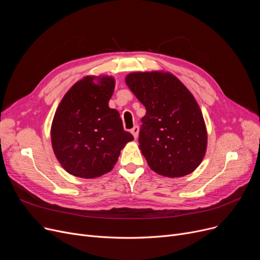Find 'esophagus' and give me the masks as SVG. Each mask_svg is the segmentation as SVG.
Wrapping results in <instances>:
<instances>
[{"instance_id":"34e87169","label":"esophagus","mask_w":260,"mask_h":260,"mask_svg":"<svg viewBox=\"0 0 260 260\" xmlns=\"http://www.w3.org/2000/svg\"><path fill=\"white\" fill-rule=\"evenodd\" d=\"M131 133L133 134L134 138H135V139H137V138H138V133H139V127H138L137 125L134 126V127L131 129Z\"/></svg>"}]
</instances>
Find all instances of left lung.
I'll return each instance as SVG.
<instances>
[{"label": "left lung", "instance_id": "8db88e82", "mask_svg": "<svg viewBox=\"0 0 260 260\" xmlns=\"http://www.w3.org/2000/svg\"><path fill=\"white\" fill-rule=\"evenodd\" d=\"M125 82L146 109L138 141L148 167L171 178L194 172L206 155L208 135L193 94L169 73H133Z\"/></svg>", "mask_w": 260, "mask_h": 260}]
</instances>
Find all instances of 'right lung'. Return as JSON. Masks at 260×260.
I'll return each mask as SVG.
<instances>
[{
    "mask_svg": "<svg viewBox=\"0 0 260 260\" xmlns=\"http://www.w3.org/2000/svg\"><path fill=\"white\" fill-rule=\"evenodd\" d=\"M85 77L68 90L51 124V144L63 169L80 178H97L111 172L120 151L134 140L123 128L117 109L108 101L113 77Z\"/></svg>",
    "mask_w": 260,
    "mask_h": 260,
    "instance_id": "1",
    "label": "right lung"
}]
</instances>
